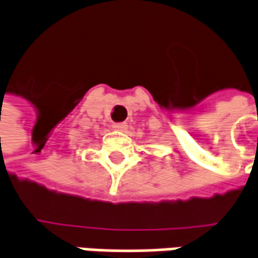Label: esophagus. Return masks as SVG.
<instances>
[{
	"label": "esophagus",
	"instance_id": "obj_1",
	"mask_svg": "<svg viewBox=\"0 0 258 258\" xmlns=\"http://www.w3.org/2000/svg\"><path fill=\"white\" fill-rule=\"evenodd\" d=\"M113 127H114L116 131H120V132H124V131L127 129V124H126V123H124V122L114 123V124H113Z\"/></svg>",
	"mask_w": 258,
	"mask_h": 258
}]
</instances>
